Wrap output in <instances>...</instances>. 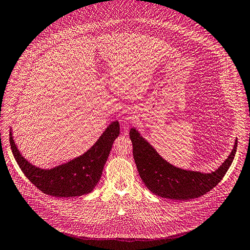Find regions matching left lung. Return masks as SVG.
<instances>
[{"label":"left lung","mask_w":250,"mask_h":250,"mask_svg":"<svg viewBox=\"0 0 250 250\" xmlns=\"http://www.w3.org/2000/svg\"><path fill=\"white\" fill-rule=\"evenodd\" d=\"M129 135L139 176L146 188L155 195L179 201L201 197L221 182L233 162L238 144L236 141L231 154L215 171L202 173L185 170L165 161L135 128L130 129Z\"/></svg>","instance_id":"1"}]
</instances>
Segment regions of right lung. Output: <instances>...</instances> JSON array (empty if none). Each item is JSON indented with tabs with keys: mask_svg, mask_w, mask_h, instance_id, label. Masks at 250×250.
<instances>
[{
	"mask_svg": "<svg viewBox=\"0 0 250 250\" xmlns=\"http://www.w3.org/2000/svg\"><path fill=\"white\" fill-rule=\"evenodd\" d=\"M120 134V124L107 126L98 141L82 156L51 169L32 165L18 151L10 131V146L18 166L40 191L55 197H77L93 191L103 174V169L115 139Z\"/></svg>",
	"mask_w": 250,
	"mask_h": 250,
	"instance_id": "add662e5",
	"label": "right lung"
}]
</instances>
